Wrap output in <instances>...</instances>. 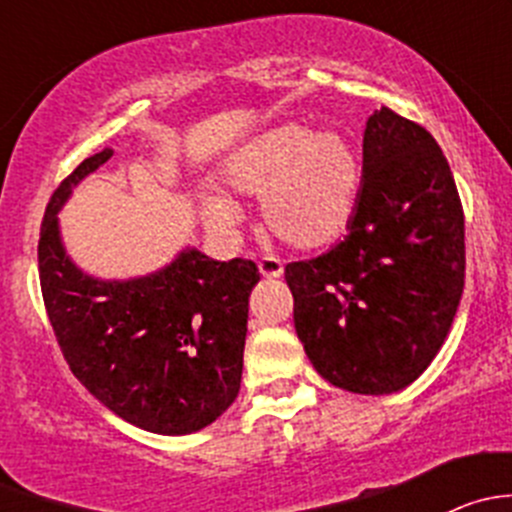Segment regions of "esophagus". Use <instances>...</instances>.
Returning <instances> with one entry per match:
<instances>
[{
	"instance_id": "esophagus-1",
	"label": "esophagus",
	"mask_w": 512,
	"mask_h": 512,
	"mask_svg": "<svg viewBox=\"0 0 512 512\" xmlns=\"http://www.w3.org/2000/svg\"><path fill=\"white\" fill-rule=\"evenodd\" d=\"M257 267H260V275L267 277V280H277V277H282V272H285V265H282L277 257H262V260L257 262Z\"/></svg>"
}]
</instances>
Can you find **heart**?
Returning <instances> with one entry per match:
<instances>
[{
	"label": "heart",
	"mask_w": 512,
	"mask_h": 512,
	"mask_svg": "<svg viewBox=\"0 0 512 512\" xmlns=\"http://www.w3.org/2000/svg\"><path fill=\"white\" fill-rule=\"evenodd\" d=\"M225 185L242 198H260L262 223L294 250H319L337 240L352 220L361 163L344 133L297 121L275 123L227 153ZM205 223L232 230L240 205L223 193L200 195Z\"/></svg>",
	"instance_id": "1"
}]
</instances>
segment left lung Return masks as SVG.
<instances>
[{"label":"left lung","instance_id":"1","mask_svg":"<svg viewBox=\"0 0 512 512\" xmlns=\"http://www.w3.org/2000/svg\"><path fill=\"white\" fill-rule=\"evenodd\" d=\"M463 237L461 198L438 143L381 106L366 121L347 235L324 255L285 267L294 329L317 374L366 396L416 381L461 302Z\"/></svg>","mask_w":512,"mask_h":512}]
</instances>
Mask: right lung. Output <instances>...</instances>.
Returning a JSON list of instances; mask_svg holds the SVG:
<instances>
[{
	"instance_id": "1",
	"label": "right lung",
	"mask_w": 512,
	"mask_h": 512,
	"mask_svg": "<svg viewBox=\"0 0 512 512\" xmlns=\"http://www.w3.org/2000/svg\"><path fill=\"white\" fill-rule=\"evenodd\" d=\"M113 156L86 158L46 205L39 280L66 364L123 421L185 436L210 426L237 399L247 302L260 282L250 260L220 262L185 247L156 272L101 280L61 240L59 213L76 185Z\"/></svg>"
}]
</instances>
